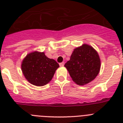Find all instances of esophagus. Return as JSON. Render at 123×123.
<instances>
[{
	"label": "esophagus",
	"instance_id": "1",
	"mask_svg": "<svg viewBox=\"0 0 123 123\" xmlns=\"http://www.w3.org/2000/svg\"><path fill=\"white\" fill-rule=\"evenodd\" d=\"M64 64H65V63L62 62V63H60L59 65H60V67H63Z\"/></svg>",
	"mask_w": 123,
	"mask_h": 123
}]
</instances>
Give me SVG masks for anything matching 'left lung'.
<instances>
[{
	"label": "left lung",
	"mask_w": 123,
	"mask_h": 123,
	"mask_svg": "<svg viewBox=\"0 0 123 123\" xmlns=\"http://www.w3.org/2000/svg\"><path fill=\"white\" fill-rule=\"evenodd\" d=\"M65 67L73 81L78 85L83 86L93 81L99 73L100 60L92 46L83 44L74 49Z\"/></svg>",
	"instance_id": "obj_1"
}]
</instances>
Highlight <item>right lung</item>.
Returning a JSON list of instances; mask_svg holds the SVG:
<instances>
[{
    "label": "right lung",
    "instance_id": "right-lung-1",
    "mask_svg": "<svg viewBox=\"0 0 123 123\" xmlns=\"http://www.w3.org/2000/svg\"><path fill=\"white\" fill-rule=\"evenodd\" d=\"M59 65L44 52L35 51L28 54L21 64V70L25 78L31 84L42 86L50 82Z\"/></svg>",
    "mask_w": 123,
    "mask_h": 123
}]
</instances>
